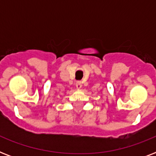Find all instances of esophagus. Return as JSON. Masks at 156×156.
<instances>
[{
	"instance_id": "esophagus-1",
	"label": "esophagus",
	"mask_w": 156,
	"mask_h": 156,
	"mask_svg": "<svg viewBox=\"0 0 156 156\" xmlns=\"http://www.w3.org/2000/svg\"><path fill=\"white\" fill-rule=\"evenodd\" d=\"M82 87H83V85H82V83H81L80 81H78V82H77L76 83V87H77V89H81L82 88Z\"/></svg>"
}]
</instances>
